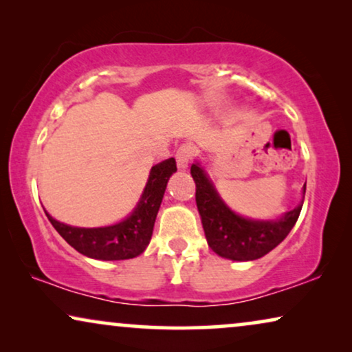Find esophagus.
<instances>
[{
  "instance_id": "34e87169",
  "label": "esophagus",
  "mask_w": 352,
  "mask_h": 352,
  "mask_svg": "<svg viewBox=\"0 0 352 352\" xmlns=\"http://www.w3.org/2000/svg\"><path fill=\"white\" fill-rule=\"evenodd\" d=\"M195 153H197V148L189 142L182 144V146L177 147V151H176L177 168H181V170H186V168L189 166V163L192 162V158L195 157Z\"/></svg>"
}]
</instances>
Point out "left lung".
I'll list each match as a JSON object with an SVG mask.
<instances>
[{
    "instance_id": "left-lung-1",
    "label": "left lung",
    "mask_w": 352,
    "mask_h": 352,
    "mask_svg": "<svg viewBox=\"0 0 352 352\" xmlns=\"http://www.w3.org/2000/svg\"><path fill=\"white\" fill-rule=\"evenodd\" d=\"M190 175L195 181V201L206 242L223 258L252 261L264 256L287 237L301 213L302 201L277 221L245 219L224 205L199 165H192Z\"/></svg>"
}]
</instances>
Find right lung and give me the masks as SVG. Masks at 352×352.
Here are the masks:
<instances>
[{
    "label": "right lung",
    "mask_w": 352,
    "mask_h": 352,
    "mask_svg": "<svg viewBox=\"0 0 352 352\" xmlns=\"http://www.w3.org/2000/svg\"><path fill=\"white\" fill-rule=\"evenodd\" d=\"M176 170L175 158H168L152 166L147 186L136 210L129 218L115 226L94 229L72 228V226L56 221L47 213L46 216L60 234V237L85 256L102 259V261L136 258L151 242L153 224H155L168 179Z\"/></svg>",
    "instance_id": "right-lung-1"
}]
</instances>
